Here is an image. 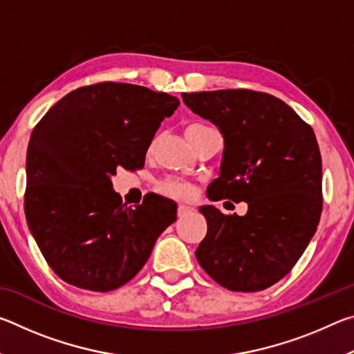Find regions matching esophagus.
I'll return each instance as SVG.
<instances>
[{"instance_id":"obj_1","label":"esophagus","mask_w":354,"mask_h":354,"mask_svg":"<svg viewBox=\"0 0 354 354\" xmlns=\"http://www.w3.org/2000/svg\"><path fill=\"white\" fill-rule=\"evenodd\" d=\"M194 209H192L190 206H185V205H179L178 206V217H185V215H189Z\"/></svg>"}]
</instances>
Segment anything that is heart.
Listing matches in <instances>:
<instances>
[{"label":"heart","instance_id":"b5f03b06","mask_svg":"<svg viewBox=\"0 0 354 354\" xmlns=\"http://www.w3.org/2000/svg\"><path fill=\"white\" fill-rule=\"evenodd\" d=\"M205 129H207V127H205V124H198V123L190 124V127L185 129V137L198 134ZM156 190H158L160 195L169 196V198H173V200H185L189 198L192 194V185L189 183L183 181V179L165 178L162 181L156 184Z\"/></svg>","mask_w":354,"mask_h":354}]
</instances>
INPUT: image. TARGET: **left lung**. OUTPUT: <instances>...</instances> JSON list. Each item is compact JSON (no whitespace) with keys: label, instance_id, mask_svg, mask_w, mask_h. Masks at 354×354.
Here are the masks:
<instances>
[{"label":"left lung","instance_id":"1","mask_svg":"<svg viewBox=\"0 0 354 354\" xmlns=\"http://www.w3.org/2000/svg\"><path fill=\"white\" fill-rule=\"evenodd\" d=\"M225 137L211 201H245L248 212L205 206L207 232L196 261L215 283L259 292L289 273L320 221L322 156L314 129L283 100L248 88L181 95Z\"/></svg>","mask_w":354,"mask_h":354}]
</instances>
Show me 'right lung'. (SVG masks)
Listing matches in <instances>:
<instances>
[{
  "mask_svg": "<svg viewBox=\"0 0 354 354\" xmlns=\"http://www.w3.org/2000/svg\"><path fill=\"white\" fill-rule=\"evenodd\" d=\"M178 98L124 82L71 91L35 124L26 154L25 214L48 266L93 292L118 289L145 266L176 220L171 200L148 194L128 207L117 169H143L147 149Z\"/></svg>",
  "mask_w": 354,
  "mask_h": 354,
  "instance_id": "obj_1",
  "label": "right lung"
}]
</instances>
